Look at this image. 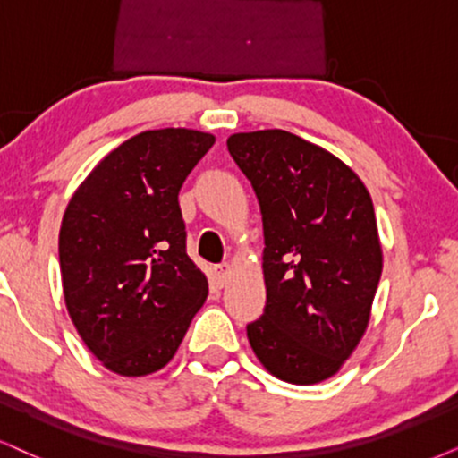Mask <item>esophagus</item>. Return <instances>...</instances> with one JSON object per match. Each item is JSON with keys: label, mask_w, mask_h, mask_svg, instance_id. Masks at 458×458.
Here are the masks:
<instances>
[{"label": "esophagus", "mask_w": 458, "mask_h": 458, "mask_svg": "<svg viewBox=\"0 0 458 458\" xmlns=\"http://www.w3.org/2000/svg\"><path fill=\"white\" fill-rule=\"evenodd\" d=\"M230 272H233V266H230V264H219V266H216V279H217L219 285H224V283L228 281Z\"/></svg>", "instance_id": "1"}]
</instances>
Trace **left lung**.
<instances>
[{"mask_svg":"<svg viewBox=\"0 0 458 458\" xmlns=\"http://www.w3.org/2000/svg\"><path fill=\"white\" fill-rule=\"evenodd\" d=\"M228 152L264 222L266 309L249 344L276 378L323 383L369 323L383 272L372 199L351 166L287 131L234 132Z\"/></svg>","mask_w":458,"mask_h":458,"instance_id":"1","label":"left lung"}]
</instances>
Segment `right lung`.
<instances>
[{
	"label": "right lung",
	"instance_id": "1",
	"mask_svg": "<svg viewBox=\"0 0 458 458\" xmlns=\"http://www.w3.org/2000/svg\"><path fill=\"white\" fill-rule=\"evenodd\" d=\"M216 137L146 131L80 183L59 233L65 306L89 351L120 376L158 372L175 355L209 283L186 253L177 194Z\"/></svg>",
	"mask_w": 458,
	"mask_h": 458
}]
</instances>
